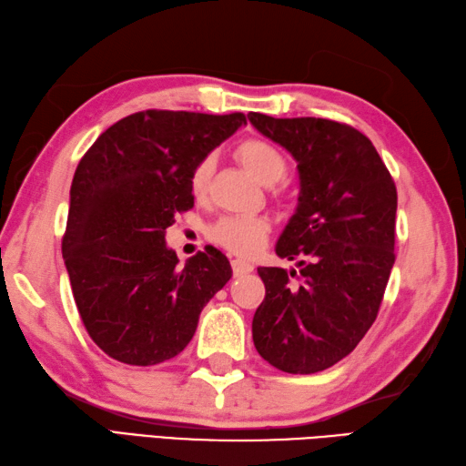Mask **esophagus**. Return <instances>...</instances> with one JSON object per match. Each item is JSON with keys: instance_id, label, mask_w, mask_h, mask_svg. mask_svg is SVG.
<instances>
[{"instance_id": "1", "label": "esophagus", "mask_w": 466, "mask_h": 466, "mask_svg": "<svg viewBox=\"0 0 466 466\" xmlns=\"http://www.w3.org/2000/svg\"><path fill=\"white\" fill-rule=\"evenodd\" d=\"M231 267H233V275H235V277H243V275L253 271V265L243 261V259H233V261H231Z\"/></svg>"}]
</instances>
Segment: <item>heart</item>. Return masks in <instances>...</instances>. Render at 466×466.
I'll return each instance as SVG.
<instances>
[{"instance_id": "b5f03b06", "label": "heart", "mask_w": 466, "mask_h": 466, "mask_svg": "<svg viewBox=\"0 0 466 466\" xmlns=\"http://www.w3.org/2000/svg\"><path fill=\"white\" fill-rule=\"evenodd\" d=\"M235 157L251 173V177L263 185L281 181L287 173V155L273 141L251 137L241 141L235 149ZM215 161L203 157L189 175V191L195 199L205 198L209 189ZM268 233V221L261 215H223L217 219L207 235L217 245L237 255H253L261 249Z\"/></svg>"}]
</instances>
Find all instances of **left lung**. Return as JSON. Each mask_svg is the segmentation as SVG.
<instances>
[{
    "instance_id": "obj_1",
    "label": "left lung",
    "mask_w": 466,
    "mask_h": 466,
    "mask_svg": "<svg viewBox=\"0 0 466 466\" xmlns=\"http://www.w3.org/2000/svg\"><path fill=\"white\" fill-rule=\"evenodd\" d=\"M247 117L293 155L301 181L297 211L275 247L301 268H257L265 299L253 317V343L279 370L319 373L345 359L375 323L395 263L397 187L355 127L255 111Z\"/></svg>"
}]
</instances>
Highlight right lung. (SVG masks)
<instances>
[{"instance_id": "right-lung-1", "label": "right lung", "mask_w": 466, "mask_h": 466, "mask_svg": "<svg viewBox=\"0 0 466 466\" xmlns=\"http://www.w3.org/2000/svg\"><path fill=\"white\" fill-rule=\"evenodd\" d=\"M245 123L243 113L147 109L113 123L81 157L61 251L79 317L111 359L149 367L179 355L231 279L215 247L179 267L165 229L193 207L195 163Z\"/></svg>"}]
</instances>
